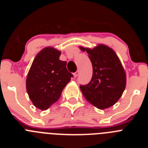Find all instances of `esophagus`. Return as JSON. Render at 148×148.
Here are the masks:
<instances>
[{
  "label": "esophagus",
  "instance_id": "1",
  "mask_svg": "<svg viewBox=\"0 0 148 148\" xmlns=\"http://www.w3.org/2000/svg\"><path fill=\"white\" fill-rule=\"evenodd\" d=\"M79 73H80V72L78 71V70H77V71L75 72V73H74V74H73V75H74V77H75V78H76V77L78 76V75H79Z\"/></svg>",
  "mask_w": 148,
  "mask_h": 148
}]
</instances>
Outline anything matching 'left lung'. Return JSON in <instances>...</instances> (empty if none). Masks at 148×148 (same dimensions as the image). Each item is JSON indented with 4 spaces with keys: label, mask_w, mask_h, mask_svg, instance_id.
<instances>
[{
    "label": "left lung",
    "mask_w": 148,
    "mask_h": 148,
    "mask_svg": "<svg viewBox=\"0 0 148 148\" xmlns=\"http://www.w3.org/2000/svg\"><path fill=\"white\" fill-rule=\"evenodd\" d=\"M88 54L92 66V77L87 85H81L87 101L99 109L114 105L126 87V73L114 50L104 44L92 49L79 47Z\"/></svg>",
    "instance_id": "obj_1"
}]
</instances>
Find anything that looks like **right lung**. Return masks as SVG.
<instances>
[{
  "instance_id": "add662e5",
  "label": "right lung",
  "mask_w": 148,
  "mask_h": 148,
  "mask_svg": "<svg viewBox=\"0 0 148 148\" xmlns=\"http://www.w3.org/2000/svg\"><path fill=\"white\" fill-rule=\"evenodd\" d=\"M61 51L44 48L34 58L26 81L27 92L35 107L46 110L56 102L65 86L71 80L66 62L61 61Z\"/></svg>"
}]
</instances>
